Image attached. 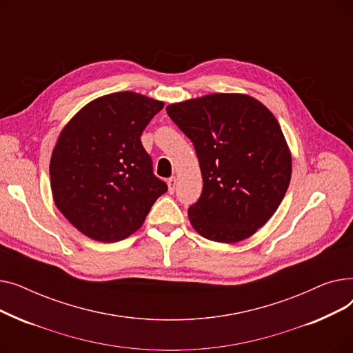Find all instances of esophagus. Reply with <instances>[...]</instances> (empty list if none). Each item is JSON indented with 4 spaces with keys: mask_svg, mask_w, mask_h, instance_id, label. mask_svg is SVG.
<instances>
[{
    "mask_svg": "<svg viewBox=\"0 0 353 353\" xmlns=\"http://www.w3.org/2000/svg\"><path fill=\"white\" fill-rule=\"evenodd\" d=\"M167 184H169V193H174L176 190V177H170L169 180H167Z\"/></svg>",
    "mask_w": 353,
    "mask_h": 353,
    "instance_id": "34e87169",
    "label": "esophagus"
}]
</instances>
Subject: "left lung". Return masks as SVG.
I'll return each mask as SVG.
<instances>
[{"instance_id":"left-lung-1","label":"left lung","mask_w":353,"mask_h":353,"mask_svg":"<svg viewBox=\"0 0 353 353\" xmlns=\"http://www.w3.org/2000/svg\"><path fill=\"white\" fill-rule=\"evenodd\" d=\"M165 111L192 140L200 164L203 190L188 212L194 230L220 243L252 236L289 188L292 157L279 123L245 94H209Z\"/></svg>"}]
</instances>
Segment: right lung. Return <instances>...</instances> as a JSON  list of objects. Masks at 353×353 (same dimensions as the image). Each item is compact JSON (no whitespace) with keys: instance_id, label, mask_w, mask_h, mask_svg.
Returning <instances> with one entry per match:
<instances>
[{"instance_id":"obj_1","label":"right lung","mask_w":353,"mask_h":353,"mask_svg":"<svg viewBox=\"0 0 353 353\" xmlns=\"http://www.w3.org/2000/svg\"><path fill=\"white\" fill-rule=\"evenodd\" d=\"M163 105L137 92H113L83 107L61 132L50 161L52 197L90 239L128 237L167 192L140 140Z\"/></svg>"}]
</instances>
